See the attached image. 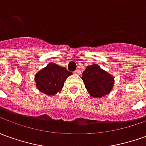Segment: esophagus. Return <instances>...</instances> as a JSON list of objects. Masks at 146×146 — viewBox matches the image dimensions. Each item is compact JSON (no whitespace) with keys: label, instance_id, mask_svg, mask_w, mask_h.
<instances>
[{"label":"esophagus","instance_id":"esophagus-1","mask_svg":"<svg viewBox=\"0 0 146 146\" xmlns=\"http://www.w3.org/2000/svg\"><path fill=\"white\" fill-rule=\"evenodd\" d=\"M75 73H76V74H80V73H81V71H80V70H79V69H76V70H75Z\"/></svg>","mask_w":146,"mask_h":146}]
</instances>
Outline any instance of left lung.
<instances>
[{"label": "left lung", "instance_id": "8db88e82", "mask_svg": "<svg viewBox=\"0 0 146 146\" xmlns=\"http://www.w3.org/2000/svg\"><path fill=\"white\" fill-rule=\"evenodd\" d=\"M82 79L86 90L92 97L101 98L110 93L113 85V78L103 71L98 64L86 67Z\"/></svg>", "mask_w": 146, "mask_h": 146}]
</instances>
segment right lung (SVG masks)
<instances>
[{
  "mask_svg": "<svg viewBox=\"0 0 146 146\" xmlns=\"http://www.w3.org/2000/svg\"><path fill=\"white\" fill-rule=\"evenodd\" d=\"M71 74L66 67H60L54 63H48L35 76L37 88L44 94L54 95L61 90L64 81Z\"/></svg>",
  "mask_w": 146,
  "mask_h": 146,
  "instance_id": "add662e5",
  "label": "right lung"
}]
</instances>
